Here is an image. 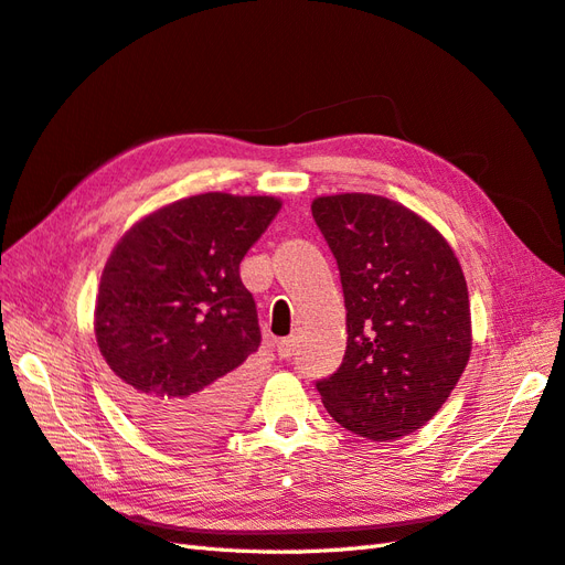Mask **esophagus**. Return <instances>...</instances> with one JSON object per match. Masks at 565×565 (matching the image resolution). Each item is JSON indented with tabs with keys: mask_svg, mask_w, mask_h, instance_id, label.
I'll return each mask as SVG.
<instances>
[{
	"mask_svg": "<svg viewBox=\"0 0 565 565\" xmlns=\"http://www.w3.org/2000/svg\"><path fill=\"white\" fill-rule=\"evenodd\" d=\"M296 345H298V339H296V337L281 339V341H277V353H279L284 360H288V358H291V355L296 353Z\"/></svg>",
	"mask_w": 565,
	"mask_h": 565,
	"instance_id": "1",
	"label": "esophagus"
}]
</instances>
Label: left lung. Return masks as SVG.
Listing matches in <instances>:
<instances>
[{"mask_svg": "<svg viewBox=\"0 0 565 565\" xmlns=\"http://www.w3.org/2000/svg\"><path fill=\"white\" fill-rule=\"evenodd\" d=\"M312 220L339 265L349 329L343 363L317 392L353 434L406 437L431 420L468 365L462 269L437 228L382 195L317 198Z\"/></svg>", "mask_w": 565, "mask_h": 565, "instance_id": "8db88e82", "label": "left lung"}]
</instances>
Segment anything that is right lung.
Returning <instances> with one entry per match:
<instances>
[{
	"label": "right lung",
	"instance_id": "add662e5",
	"mask_svg": "<svg viewBox=\"0 0 565 565\" xmlns=\"http://www.w3.org/2000/svg\"><path fill=\"white\" fill-rule=\"evenodd\" d=\"M281 202L202 193L152 212L109 255L95 306L99 353L126 413L159 439L207 441L238 420L259 349L241 259Z\"/></svg>",
	"mask_w": 565,
	"mask_h": 565
}]
</instances>
